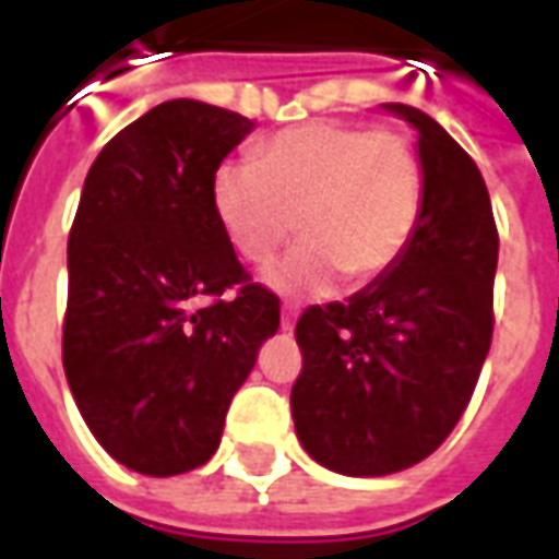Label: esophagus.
Instances as JSON below:
<instances>
[{
  "mask_svg": "<svg viewBox=\"0 0 559 559\" xmlns=\"http://www.w3.org/2000/svg\"><path fill=\"white\" fill-rule=\"evenodd\" d=\"M293 326H296V311H293L290 305H284V308H281V329H284V332H293Z\"/></svg>",
  "mask_w": 559,
  "mask_h": 559,
  "instance_id": "34e87169",
  "label": "esophagus"
}]
</instances>
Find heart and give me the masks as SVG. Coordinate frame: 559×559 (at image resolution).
Returning <instances> with one entry per match:
<instances>
[{"instance_id": "b5f03b06", "label": "heart", "mask_w": 559, "mask_h": 559, "mask_svg": "<svg viewBox=\"0 0 559 559\" xmlns=\"http://www.w3.org/2000/svg\"><path fill=\"white\" fill-rule=\"evenodd\" d=\"M212 206L236 254L254 266L278 254L293 230L305 233L266 284L320 296L341 272L371 284L399 263L419 230L425 176L401 131L305 122L260 143L257 164H221Z\"/></svg>"}]
</instances>
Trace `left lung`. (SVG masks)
<instances>
[{"instance_id":"8db88e82","label":"left lung","mask_w":559,"mask_h":559,"mask_svg":"<svg viewBox=\"0 0 559 559\" xmlns=\"http://www.w3.org/2000/svg\"><path fill=\"white\" fill-rule=\"evenodd\" d=\"M383 107L419 134V230L386 275L296 323V437L344 476H389L431 455L467 411L493 332L500 239L479 167L428 114Z\"/></svg>"}]
</instances>
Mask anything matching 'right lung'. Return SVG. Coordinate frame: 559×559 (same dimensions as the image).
Instances as JSON below:
<instances>
[{
    "instance_id": "1",
    "label": "right lung",
    "mask_w": 559,
    "mask_h": 559,
    "mask_svg": "<svg viewBox=\"0 0 559 559\" xmlns=\"http://www.w3.org/2000/svg\"><path fill=\"white\" fill-rule=\"evenodd\" d=\"M254 122L176 98L90 167L68 236L62 365L95 440L143 476L206 464L278 296L251 284L212 206V176Z\"/></svg>"
}]
</instances>
